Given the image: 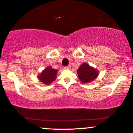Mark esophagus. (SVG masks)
<instances>
[{"mask_svg": "<svg viewBox=\"0 0 133 133\" xmlns=\"http://www.w3.org/2000/svg\"><path fill=\"white\" fill-rule=\"evenodd\" d=\"M71 68V65H69L68 66H65V69H70V68Z\"/></svg>", "mask_w": 133, "mask_h": 133, "instance_id": "1", "label": "esophagus"}]
</instances>
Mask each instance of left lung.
Instances as JSON below:
<instances>
[{
    "label": "left lung",
    "instance_id": "obj_1",
    "mask_svg": "<svg viewBox=\"0 0 133 133\" xmlns=\"http://www.w3.org/2000/svg\"><path fill=\"white\" fill-rule=\"evenodd\" d=\"M78 77L82 83H89L98 77V71L89 64L84 63L80 66L77 71Z\"/></svg>",
    "mask_w": 133,
    "mask_h": 133
}]
</instances>
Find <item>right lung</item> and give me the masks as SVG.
I'll list each match as a JSON object with an SVG mask.
<instances>
[{
	"label": "right lung",
	"mask_w": 133,
	"mask_h": 133,
	"mask_svg": "<svg viewBox=\"0 0 133 133\" xmlns=\"http://www.w3.org/2000/svg\"><path fill=\"white\" fill-rule=\"evenodd\" d=\"M57 72L58 70L53 69L49 66L45 68V69L38 75L37 78L43 84L49 85L56 79Z\"/></svg>",
	"instance_id": "add662e5"
}]
</instances>
